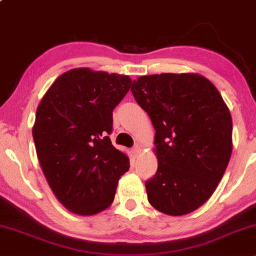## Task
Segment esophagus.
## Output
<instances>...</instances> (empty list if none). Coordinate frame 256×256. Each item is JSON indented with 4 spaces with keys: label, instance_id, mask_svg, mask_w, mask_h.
<instances>
[{
    "label": "esophagus",
    "instance_id": "34e87169",
    "mask_svg": "<svg viewBox=\"0 0 256 256\" xmlns=\"http://www.w3.org/2000/svg\"><path fill=\"white\" fill-rule=\"evenodd\" d=\"M131 152H132V155H134V158H138V155H140V146L136 144L134 146V148L131 149Z\"/></svg>",
    "mask_w": 256,
    "mask_h": 256
}]
</instances>
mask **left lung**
<instances>
[{"label":"left lung","instance_id":"obj_1","mask_svg":"<svg viewBox=\"0 0 256 256\" xmlns=\"http://www.w3.org/2000/svg\"><path fill=\"white\" fill-rule=\"evenodd\" d=\"M132 95L155 128L158 171L146 182L155 210L179 216L212 196L232 152L230 110L198 73H161L134 80Z\"/></svg>","mask_w":256,"mask_h":256}]
</instances>
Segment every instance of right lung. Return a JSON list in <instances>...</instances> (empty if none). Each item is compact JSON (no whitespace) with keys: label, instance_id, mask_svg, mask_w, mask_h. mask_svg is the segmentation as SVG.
<instances>
[{"label":"right lung","instance_id":"add662e5","mask_svg":"<svg viewBox=\"0 0 256 256\" xmlns=\"http://www.w3.org/2000/svg\"><path fill=\"white\" fill-rule=\"evenodd\" d=\"M128 76L73 68L50 85L32 128L49 186L70 212L94 216L113 202L130 161L112 144L113 110L131 86Z\"/></svg>","mask_w":256,"mask_h":256}]
</instances>
